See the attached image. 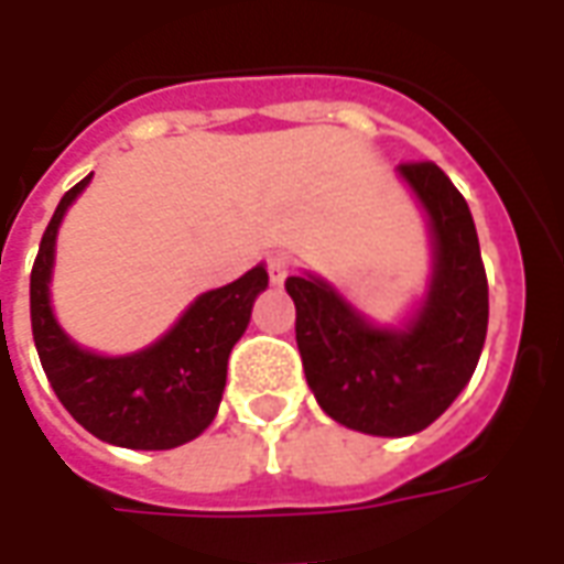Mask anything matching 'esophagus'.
Listing matches in <instances>:
<instances>
[{
	"instance_id": "obj_1",
	"label": "esophagus",
	"mask_w": 564,
	"mask_h": 564,
	"mask_svg": "<svg viewBox=\"0 0 564 564\" xmlns=\"http://www.w3.org/2000/svg\"><path fill=\"white\" fill-rule=\"evenodd\" d=\"M290 269H293V259L283 257V253H271L269 257V278L274 286H281L286 278H290Z\"/></svg>"
}]
</instances>
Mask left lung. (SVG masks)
I'll return each mask as SVG.
<instances>
[{
    "label": "left lung",
    "mask_w": 564,
    "mask_h": 564,
    "mask_svg": "<svg viewBox=\"0 0 564 564\" xmlns=\"http://www.w3.org/2000/svg\"><path fill=\"white\" fill-rule=\"evenodd\" d=\"M423 208L432 269L399 323H378L319 274L286 278L307 387L335 423L378 437L423 432L471 380L489 323L468 202L435 162L395 169Z\"/></svg>",
    "instance_id": "8db88e82"
}]
</instances>
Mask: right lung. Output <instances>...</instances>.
<instances>
[{
	"mask_svg": "<svg viewBox=\"0 0 564 564\" xmlns=\"http://www.w3.org/2000/svg\"><path fill=\"white\" fill-rule=\"evenodd\" d=\"M90 177L59 198L32 265L35 350L56 399L90 435L127 449L181 447L214 423L229 354L245 335L257 295L269 286V271L259 262L238 281L196 295L172 329L141 350L108 356L80 347L56 319L51 281L63 217Z\"/></svg>",
	"mask_w": 564,
	"mask_h": 564,
	"instance_id": "right-lung-1",
	"label": "right lung"
}]
</instances>
